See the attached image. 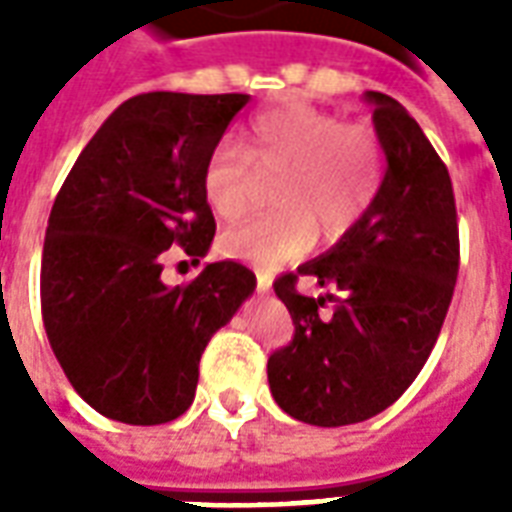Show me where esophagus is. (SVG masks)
I'll use <instances>...</instances> for the list:
<instances>
[{"label":"esophagus","instance_id":"34e87169","mask_svg":"<svg viewBox=\"0 0 512 512\" xmlns=\"http://www.w3.org/2000/svg\"><path fill=\"white\" fill-rule=\"evenodd\" d=\"M257 290H260V293H268V290H271V274H268V271H257Z\"/></svg>","mask_w":512,"mask_h":512}]
</instances>
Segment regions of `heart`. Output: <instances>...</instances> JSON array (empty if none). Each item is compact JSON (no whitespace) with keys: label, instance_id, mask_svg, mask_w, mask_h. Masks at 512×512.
Wrapping results in <instances>:
<instances>
[{"label":"heart","instance_id":"heart-1","mask_svg":"<svg viewBox=\"0 0 512 512\" xmlns=\"http://www.w3.org/2000/svg\"><path fill=\"white\" fill-rule=\"evenodd\" d=\"M249 150L222 139L202 169V191L216 216L235 222L249 213L266 178H279L274 202L285 211L233 227L222 235L230 257L277 266L326 238L354 227L381 186L384 153L365 126L345 123L312 106L268 109L249 123Z\"/></svg>","mask_w":512,"mask_h":512}]
</instances>
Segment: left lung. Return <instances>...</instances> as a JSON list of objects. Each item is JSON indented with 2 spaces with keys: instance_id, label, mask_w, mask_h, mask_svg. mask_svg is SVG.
Here are the masks:
<instances>
[{
  "instance_id": "left-lung-1",
  "label": "left lung",
  "mask_w": 512,
  "mask_h": 512,
  "mask_svg": "<svg viewBox=\"0 0 512 512\" xmlns=\"http://www.w3.org/2000/svg\"><path fill=\"white\" fill-rule=\"evenodd\" d=\"M365 98L386 156L376 200L326 255L274 282L296 332L268 356V386L285 414L318 428L365 422L406 392L439 340L461 263L444 161L395 98ZM299 276L338 296L304 297ZM326 300L335 307L321 316Z\"/></svg>"
}]
</instances>
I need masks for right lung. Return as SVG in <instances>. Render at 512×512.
<instances>
[{
    "instance_id": "right-lung-1",
    "label": "right lung",
    "mask_w": 512,
    "mask_h": 512,
    "mask_svg": "<svg viewBox=\"0 0 512 512\" xmlns=\"http://www.w3.org/2000/svg\"><path fill=\"white\" fill-rule=\"evenodd\" d=\"M249 95L145 93L106 117L51 208L40 310L51 351L90 406L164 425L194 400L200 356L255 290L241 263L161 282L164 252L200 263L216 233L202 169Z\"/></svg>"
}]
</instances>
